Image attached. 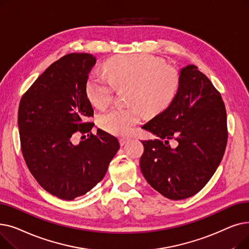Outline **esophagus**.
<instances>
[{
  "label": "esophagus",
  "mask_w": 249,
  "mask_h": 249,
  "mask_svg": "<svg viewBox=\"0 0 249 249\" xmlns=\"http://www.w3.org/2000/svg\"><path fill=\"white\" fill-rule=\"evenodd\" d=\"M119 140H120V144H121V145H124V144H126L127 142H129L130 138H127V137H121Z\"/></svg>",
  "instance_id": "1"
}]
</instances>
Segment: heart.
<instances>
[{
  "label": "heart",
  "mask_w": 249,
  "mask_h": 249,
  "mask_svg": "<svg viewBox=\"0 0 249 249\" xmlns=\"http://www.w3.org/2000/svg\"><path fill=\"white\" fill-rule=\"evenodd\" d=\"M110 76L95 70L88 80V96L98 107L112 101L116 86L130 85L128 105H117L102 113L99 125L116 135H127L148 113H160L173 103L180 84L179 71L162 58L148 54H129L108 63Z\"/></svg>",
  "instance_id": "1"
}]
</instances>
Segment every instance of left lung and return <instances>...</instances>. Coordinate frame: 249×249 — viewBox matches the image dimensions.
<instances>
[{"label": "left lung", "instance_id": "obj_1", "mask_svg": "<svg viewBox=\"0 0 249 249\" xmlns=\"http://www.w3.org/2000/svg\"><path fill=\"white\" fill-rule=\"evenodd\" d=\"M179 74L173 103L142 126L159 138L142 141L141 173L171 200L190 198L205 187L223 158L228 137L225 105L211 81L193 64Z\"/></svg>", "mask_w": 249, "mask_h": 249}]
</instances>
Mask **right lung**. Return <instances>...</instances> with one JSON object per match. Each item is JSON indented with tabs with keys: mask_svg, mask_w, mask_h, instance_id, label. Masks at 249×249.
Instances as JSON below:
<instances>
[{
	"mask_svg": "<svg viewBox=\"0 0 249 249\" xmlns=\"http://www.w3.org/2000/svg\"><path fill=\"white\" fill-rule=\"evenodd\" d=\"M96 57L70 53L48 67L23 95L18 111L21 148L29 171L45 191L71 201L87 194L106 175L120 148L104 131L90 132L94 115L87 95ZM89 133L80 143L77 131Z\"/></svg>",
	"mask_w": 249,
	"mask_h": 249,
	"instance_id": "obj_1",
	"label": "right lung"
}]
</instances>
